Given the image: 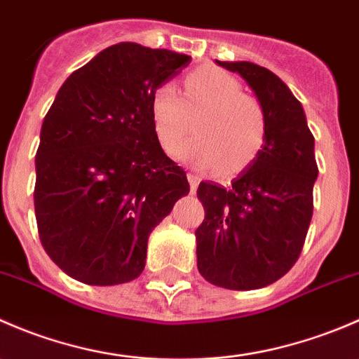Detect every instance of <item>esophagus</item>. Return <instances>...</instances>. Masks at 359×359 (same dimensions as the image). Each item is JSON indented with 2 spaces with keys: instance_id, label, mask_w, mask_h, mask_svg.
<instances>
[{
  "instance_id": "34e87169",
  "label": "esophagus",
  "mask_w": 359,
  "mask_h": 359,
  "mask_svg": "<svg viewBox=\"0 0 359 359\" xmlns=\"http://www.w3.org/2000/svg\"><path fill=\"white\" fill-rule=\"evenodd\" d=\"M187 180H189V186H191V193H196L198 189V184H200V177L196 173H187Z\"/></svg>"
}]
</instances>
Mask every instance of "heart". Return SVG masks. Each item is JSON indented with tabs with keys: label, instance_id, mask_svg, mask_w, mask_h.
<instances>
[{
	"label": "heart",
	"instance_id": "heart-1",
	"mask_svg": "<svg viewBox=\"0 0 359 359\" xmlns=\"http://www.w3.org/2000/svg\"><path fill=\"white\" fill-rule=\"evenodd\" d=\"M186 99L172 83H161L151 93L149 114L159 144L173 154L194 123L196 137L184 144L179 158L222 173L240 172L262 149L267 118L262 104L243 93V85L229 72L206 66L186 78Z\"/></svg>",
	"mask_w": 359,
	"mask_h": 359
}]
</instances>
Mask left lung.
Listing matches in <instances>:
<instances>
[{"label": "left lung", "mask_w": 359, "mask_h": 359, "mask_svg": "<svg viewBox=\"0 0 359 359\" xmlns=\"http://www.w3.org/2000/svg\"><path fill=\"white\" fill-rule=\"evenodd\" d=\"M217 64L238 72L255 92L267 133L229 186L198 187L205 208L196 229L198 271L215 287L255 290L285 276L302 252L318 179L314 137L302 104L274 72L245 60Z\"/></svg>", "instance_id": "1"}]
</instances>
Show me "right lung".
Returning a JSON list of instances; mask_svg holds the SVG:
<instances>
[{
	"instance_id": "1",
	"label": "right lung",
	"mask_w": 359,
	"mask_h": 359,
	"mask_svg": "<svg viewBox=\"0 0 359 359\" xmlns=\"http://www.w3.org/2000/svg\"><path fill=\"white\" fill-rule=\"evenodd\" d=\"M189 62L118 43L57 92L36 153L34 212L43 248L74 280L111 287L139 278L149 234L189 193L149 114L153 90Z\"/></svg>"
}]
</instances>
